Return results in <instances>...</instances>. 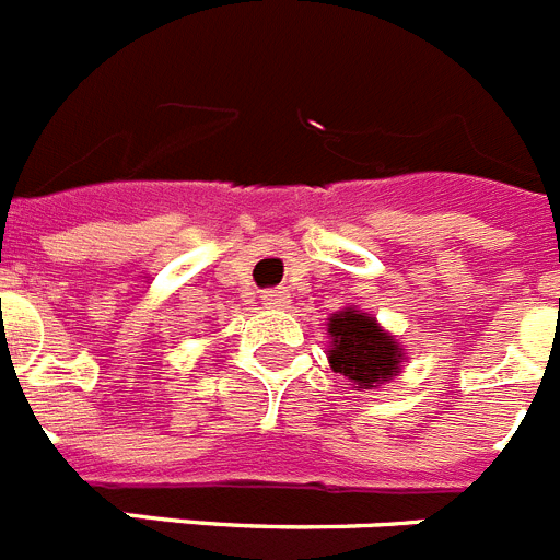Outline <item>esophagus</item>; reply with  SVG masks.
I'll list each match as a JSON object with an SVG mask.
<instances>
[{
  "label": "esophagus",
  "mask_w": 560,
  "mask_h": 560,
  "mask_svg": "<svg viewBox=\"0 0 560 560\" xmlns=\"http://www.w3.org/2000/svg\"><path fill=\"white\" fill-rule=\"evenodd\" d=\"M264 305L266 308H289V294H285L283 289H271V291H264Z\"/></svg>",
  "instance_id": "obj_1"
}]
</instances>
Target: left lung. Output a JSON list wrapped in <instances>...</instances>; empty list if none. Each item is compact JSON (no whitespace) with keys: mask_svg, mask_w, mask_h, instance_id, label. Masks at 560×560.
Instances as JSON below:
<instances>
[{"mask_svg":"<svg viewBox=\"0 0 560 560\" xmlns=\"http://www.w3.org/2000/svg\"><path fill=\"white\" fill-rule=\"evenodd\" d=\"M328 361L334 373L350 378L359 389H373L400 373L404 348L375 323V316L355 308L336 311L328 323Z\"/></svg>","mask_w":560,"mask_h":560,"instance_id":"8db88e82","label":"left lung"}]
</instances>
